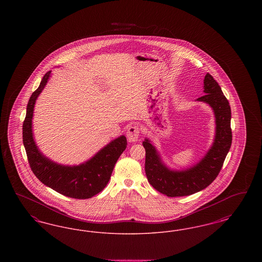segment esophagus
Instances as JSON below:
<instances>
[{"instance_id":"1","label":"esophagus","mask_w":262,"mask_h":262,"mask_svg":"<svg viewBox=\"0 0 262 262\" xmlns=\"http://www.w3.org/2000/svg\"><path fill=\"white\" fill-rule=\"evenodd\" d=\"M126 137L128 141L135 142L139 137V127L136 125H129L126 130Z\"/></svg>"}]
</instances>
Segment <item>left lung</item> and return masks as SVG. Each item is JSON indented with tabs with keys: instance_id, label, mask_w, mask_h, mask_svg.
<instances>
[{
	"instance_id": "1",
	"label": "left lung",
	"mask_w": 262,
	"mask_h": 262,
	"mask_svg": "<svg viewBox=\"0 0 262 262\" xmlns=\"http://www.w3.org/2000/svg\"><path fill=\"white\" fill-rule=\"evenodd\" d=\"M205 95L198 98L209 104L216 118V136L211 149L195 166L186 171H170L148 139L145 148V174L150 185L169 198L187 196L208 187L217 178L232 144L231 107L220 85L209 74L204 77Z\"/></svg>"
}]
</instances>
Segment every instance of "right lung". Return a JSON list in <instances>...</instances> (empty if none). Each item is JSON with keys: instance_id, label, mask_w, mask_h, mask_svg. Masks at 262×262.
Returning <instances> with one entry per match:
<instances>
[{"instance_id": "1", "label": "right lung", "mask_w": 262, "mask_h": 262, "mask_svg": "<svg viewBox=\"0 0 262 262\" xmlns=\"http://www.w3.org/2000/svg\"><path fill=\"white\" fill-rule=\"evenodd\" d=\"M51 72L43 76L39 88L32 93L27 104L23 125V139L29 166L38 180L64 196L75 200L91 199L107 186L115 164L126 148L125 136L118 137L105 146L89 161L79 166H61L44 157L32 137V116L38 95L45 88Z\"/></svg>"}]
</instances>
